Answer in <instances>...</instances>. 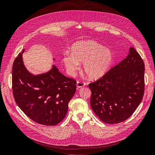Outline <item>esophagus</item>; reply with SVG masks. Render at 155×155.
Returning <instances> with one entry per match:
<instances>
[{
	"mask_svg": "<svg viewBox=\"0 0 155 155\" xmlns=\"http://www.w3.org/2000/svg\"><path fill=\"white\" fill-rule=\"evenodd\" d=\"M86 85L85 83H83V82H79L78 81L76 83V86L78 88H82L83 86H84Z\"/></svg>",
	"mask_w": 155,
	"mask_h": 155,
	"instance_id": "34e87169",
	"label": "esophagus"
}]
</instances>
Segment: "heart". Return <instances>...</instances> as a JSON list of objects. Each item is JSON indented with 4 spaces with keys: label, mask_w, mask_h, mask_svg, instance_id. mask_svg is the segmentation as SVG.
<instances>
[{
    "label": "heart",
    "mask_w": 155,
    "mask_h": 155,
    "mask_svg": "<svg viewBox=\"0 0 155 155\" xmlns=\"http://www.w3.org/2000/svg\"><path fill=\"white\" fill-rule=\"evenodd\" d=\"M71 51V54L64 55L63 62L71 75L79 69V64L83 63V71L89 79H100L109 71L113 63V51L94 40L76 42Z\"/></svg>",
    "instance_id": "obj_1"
}]
</instances>
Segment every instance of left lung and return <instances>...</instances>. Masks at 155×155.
<instances>
[{
  "label": "left lung",
  "mask_w": 155,
  "mask_h": 155,
  "mask_svg": "<svg viewBox=\"0 0 155 155\" xmlns=\"http://www.w3.org/2000/svg\"><path fill=\"white\" fill-rule=\"evenodd\" d=\"M88 86L90 106L98 118L108 124L121 123L131 116L143 98V61L130 47L124 60Z\"/></svg>",
  "instance_id": "left-lung-1"
}]
</instances>
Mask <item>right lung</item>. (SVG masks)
<instances>
[{"label": "right lung", "mask_w": 155, "mask_h": 155, "mask_svg": "<svg viewBox=\"0 0 155 155\" xmlns=\"http://www.w3.org/2000/svg\"><path fill=\"white\" fill-rule=\"evenodd\" d=\"M24 51L25 49L18 55L12 71L15 102L34 121L46 126L56 125L67 114L68 104L76 93V81L65 76L54 65L46 72L31 73L23 63Z\"/></svg>", "instance_id": "add662e5"}]
</instances>
